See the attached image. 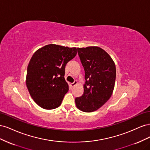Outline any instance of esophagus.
<instances>
[{
    "instance_id": "1",
    "label": "esophagus",
    "mask_w": 150,
    "mask_h": 150,
    "mask_svg": "<svg viewBox=\"0 0 150 150\" xmlns=\"http://www.w3.org/2000/svg\"><path fill=\"white\" fill-rule=\"evenodd\" d=\"M77 84H78V82H77V81H75L74 83H71V87H74V86H76Z\"/></svg>"
}]
</instances>
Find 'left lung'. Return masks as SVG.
Segmentation results:
<instances>
[{
    "label": "left lung",
    "instance_id": "left-lung-1",
    "mask_svg": "<svg viewBox=\"0 0 150 150\" xmlns=\"http://www.w3.org/2000/svg\"><path fill=\"white\" fill-rule=\"evenodd\" d=\"M85 72L84 93L76 98V107L83 112L98 110L111 96L115 88L116 66L111 56L97 46L78 48Z\"/></svg>",
    "mask_w": 150,
    "mask_h": 150
}]
</instances>
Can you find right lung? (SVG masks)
<instances>
[{
    "label": "right lung",
    "instance_id": "add662e5",
    "mask_svg": "<svg viewBox=\"0 0 150 150\" xmlns=\"http://www.w3.org/2000/svg\"><path fill=\"white\" fill-rule=\"evenodd\" d=\"M76 54V47L53 44L34 52L28 67L26 86L38 106L53 110L61 105L69 90L64 79L66 65Z\"/></svg>",
    "mask_w": 150,
    "mask_h": 150
}]
</instances>
